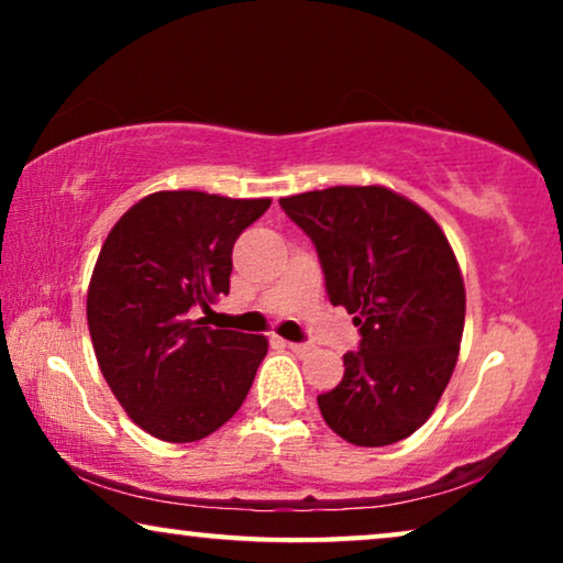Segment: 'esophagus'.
Here are the masks:
<instances>
[{
    "instance_id": "1",
    "label": "esophagus",
    "mask_w": 563,
    "mask_h": 563,
    "mask_svg": "<svg viewBox=\"0 0 563 563\" xmlns=\"http://www.w3.org/2000/svg\"><path fill=\"white\" fill-rule=\"evenodd\" d=\"M282 343L295 353H310V349H312V345H307V343H289V341H282Z\"/></svg>"
}]
</instances>
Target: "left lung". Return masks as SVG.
<instances>
[{"label":"left lung","instance_id":"1","mask_svg":"<svg viewBox=\"0 0 563 563\" xmlns=\"http://www.w3.org/2000/svg\"><path fill=\"white\" fill-rule=\"evenodd\" d=\"M279 205L314 243L328 299L361 333L341 384L318 395L322 418L353 445L402 441L435 410L464 333V279L443 230L384 187H330Z\"/></svg>","mask_w":563,"mask_h":563}]
</instances>
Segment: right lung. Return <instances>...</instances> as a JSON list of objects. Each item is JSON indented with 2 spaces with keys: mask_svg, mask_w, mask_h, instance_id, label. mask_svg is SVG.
Segmentation results:
<instances>
[{
  "mask_svg": "<svg viewBox=\"0 0 563 563\" xmlns=\"http://www.w3.org/2000/svg\"><path fill=\"white\" fill-rule=\"evenodd\" d=\"M272 199L156 191L118 220L99 251L87 322L102 376L130 420L168 443H191L233 418L266 356V338L212 330L228 295L233 245Z\"/></svg>",
  "mask_w": 563,
  "mask_h": 563,
  "instance_id": "1",
  "label": "right lung"
}]
</instances>
